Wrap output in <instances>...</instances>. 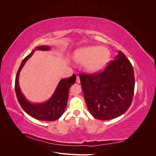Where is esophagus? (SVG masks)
Instances as JSON below:
<instances>
[{
  "label": "esophagus",
  "instance_id": "34e87169",
  "mask_svg": "<svg viewBox=\"0 0 156 156\" xmlns=\"http://www.w3.org/2000/svg\"><path fill=\"white\" fill-rule=\"evenodd\" d=\"M76 82L77 83H80V78L79 76H77V79H76Z\"/></svg>",
  "mask_w": 156,
  "mask_h": 156
}]
</instances>
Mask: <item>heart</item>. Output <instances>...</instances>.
Instances as JSON below:
<instances>
[{"instance_id": "b5f03b06", "label": "heart", "mask_w": 156, "mask_h": 156, "mask_svg": "<svg viewBox=\"0 0 156 156\" xmlns=\"http://www.w3.org/2000/svg\"><path fill=\"white\" fill-rule=\"evenodd\" d=\"M110 56L109 50L104 47L90 46L75 51L73 60L77 63H85L87 72L96 73L105 67Z\"/></svg>"}]
</instances>
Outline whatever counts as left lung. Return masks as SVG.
<instances>
[{"label":"left lung","mask_w":156,"mask_h":156,"mask_svg":"<svg viewBox=\"0 0 156 156\" xmlns=\"http://www.w3.org/2000/svg\"><path fill=\"white\" fill-rule=\"evenodd\" d=\"M79 77L88 111L96 119H115L130 107L134 94V72L121 51L102 72L80 74Z\"/></svg>","instance_id":"1"}]
</instances>
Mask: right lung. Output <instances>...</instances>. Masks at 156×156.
Listing matches in <instances>:
<instances>
[{
    "instance_id": "1",
    "label": "right lung",
    "mask_w": 156,
    "mask_h": 156,
    "mask_svg": "<svg viewBox=\"0 0 156 156\" xmlns=\"http://www.w3.org/2000/svg\"><path fill=\"white\" fill-rule=\"evenodd\" d=\"M50 49V46L41 45L37 47L35 50L47 51ZM35 50H33L23 59L16 74L15 90L17 100L23 109L34 119L43 121L56 120L63 115L67 105L69 90L71 86L76 81V76L73 74L69 78L61 79L53 96L48 101L42 103H30L27 100L21 91L19 85V76L23 66L27 60L34 54Z\"/></svg>"
}]
</instances>
